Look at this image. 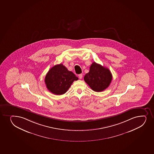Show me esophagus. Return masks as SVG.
<instances>
[{"instance_id": "34e87169", "label": "esophagus", "mask_w": 154, "mask_h": 154, "mask_svg": "<svg viewBox=\"0 0 154 154\" xmlns=\"http://www.w3.org/2000/svg\"><path fill=\"white\" fill-rule=\"evenodd\" d=\"M78 76H79V78L80 79H81L82 78V77H83V75H82V74H80L78 75Z\"/></svg>"}]
</instances>
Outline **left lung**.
<instances>
[{
  "mask_svg": "<svg viewBox=\"0 0 154 154\" xmlns=\"http://www.w3.org/2000/svg\"><path fill=\"white\" fill-rule=\"evenodd\" d=\"M85 82L95 92H102L109 87L112 75L106 67L95 62L92 63L90 71L84 77Z\"/></svg>",
  "mask_w": 154,
  "mask_h": 154,
  "instance_id": "1",
  "label": "left lung"
}]
</instances>
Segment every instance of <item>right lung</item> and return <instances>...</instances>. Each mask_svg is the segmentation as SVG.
<instances>
[{"instance_id": "obj_1", "label": "right lung", "mask_w": 154, "mask_h": 154, "mask_svg": "<svg viewBox=\"0 0 154 154\" xmlns=\"http://www.w3.org/2000/svg\"><path fill=\"white\" fill-rule=\"evenodd\" d=\"M78 77L74 73L67 70L63 64H57L52 67L45 77V83L50 92L55 95L64 94L72 84Z\"/></svg>"}]
</instances>
